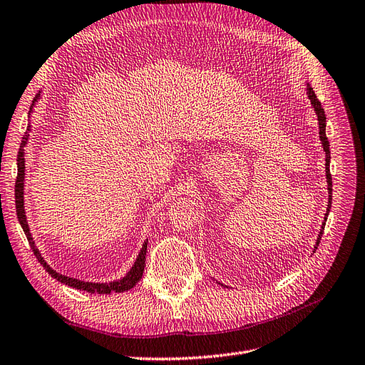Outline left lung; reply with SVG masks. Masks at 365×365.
<instances>
[{"instance_id":"left-lung-1","label":"left lung","mask_w":365,"mask_h":365,"mask_svg":"<svg viewBox=\"0 0 365 365\" xmlns=\"http://www.w3.org/2000/svg\"><path fill=\"white\" fill-rule=\"evenodd\" d=\"M307 97L309 101H311V105L314 106L315 113H317V117H318V128H319V140H322V145H323V149L326 152V178H327V190H329V205H327V213H326V217H324V222L322 225V231H319L318 235V239H317V245L314 247L315 250L318 248V244L319 240H322V236H323V231H324V225H326V220H327V215L330 212V204H332V175H330V150H329V140L326 137V114H324V109L322 106V102L318 101L317 96H315V91L312 90V86L307 85ZM222 284V283H220Z\"/></svg>"}]
</instances>
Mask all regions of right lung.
<instances>
[{"label": "right lung", "instance_id": "right-lung-1", "mask_svg": "<svg viewBox=\"0 0 365 365\" xmlns=\"http://www.w3.org/2000/svg\"><path fill=\"white\" fill-rule=\"evenodd\" d=\"M41 94H36L35 98H33V103L31 106L35 105V102L38 101ZM30 113H31V108H30ZM29 132H30V125L27 126L26 134L23 137V141H21V146H19V152H18V176H16V182H15V205H16V216L21 227L24 230V235L27 236L29 244L33 250V254H35L38 262L42 264L46 271L51 275L53 279H56L58 282L63 283V284H68L71 288L76 289H81V291H86V292H91V294H111V292H123L128 289H132L134 286L141 280L143 277V271H145V262H146V251H148V240L143 244V248L140 250L138 257L134 263V267L130 268V271L125 275V277H121L120 280H114L111 283H91V282H82V280H77L73 277H67V275H62L59 272H56L54 269L50 268V264H47V262L42 259L39 250L35 245V240H33L31 235H30V228L27 224V217H26V212H24V172H26V160H24V146L27 145V140H29Z\"/></svg>", "mask_w": 365, "mask_h": 365}]
</instances>
